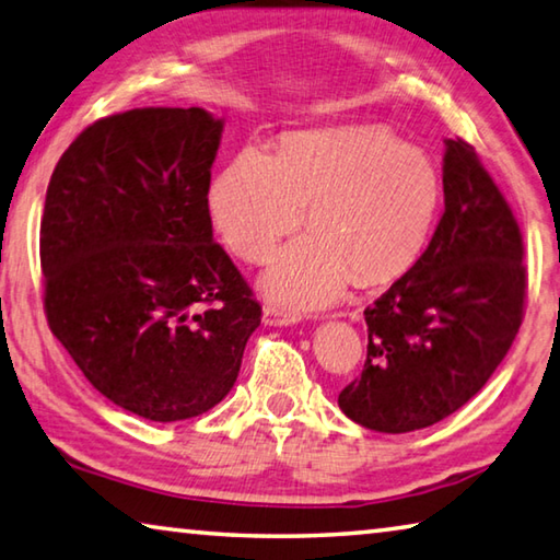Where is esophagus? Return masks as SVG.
Segmentation results:
<instances>
[{"mask_svg": "<svg viewBox=\"0 0 560 560\" xmlns=\"http://www.w3.org/2000/svg\"><path fill=\"white\" fill-rule=\"evenodd\" d=\"M261 318H264V324H267V326H291V324H296V320H299L296 314H291V311H283L281 306H277V303H267V306H264Z\"/></svg>", "mask_w": 560, "mask_h": 560, "instance_id": "obj_1", "label": "esophagus"}]
</instances>
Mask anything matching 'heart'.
I'll return each instance as SVG.
<instances>
[{
    "instance_id": "1",
    "label": "heart",
    "mask_w": 560,
    "mask_h": 560,
    "mask_svg": "<svg viewBox=\"0 0 560 560\" xmlns=\"http://www.w3.org/2000/svg\"><path fill=\"white\" fill-rule=\"evenodd\" d=\"M442 177L424 150L377 128L283 138L279 155L246 145L210 187V217L224 244L267 261L306 220L314 234L283 249L264 277L273 301L318 308L353 277L373 287L400 277L430 240Z\"/></svg>"
}]
</instances>
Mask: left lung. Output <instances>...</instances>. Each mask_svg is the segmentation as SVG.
<instances>
[{"label": "left lung", "mask_w": 560, "mask_h": 560, "mask_svg": "<svg viewBox=\"0 0 560 560\" xmlns=\"http://www.w3.org/2000/svg\"><path fill=\"white\" fill-rule=\"evenodd\" d=\"M444 212L428 249L365 308L368 358L338 405L368 430L430 428L467 405L524 320V240L469 143L444 140Z\"/></svg>", "instance_id": "obj_1"}]
</instances>
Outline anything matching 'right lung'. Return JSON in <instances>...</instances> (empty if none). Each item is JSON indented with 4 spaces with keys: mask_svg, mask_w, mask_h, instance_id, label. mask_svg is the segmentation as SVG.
<instances>
[{
    "mask_svg": "<svg viewBox=\"0 0 560 560\" xmlns=\"http://www.w3.org/2000/svg\"><path fill=\"white\" fill-rule=\"evenodd\" d=\"M222 128L205 108L116 113L73 140L46 189L51 334L101 395L153 422L222 402L261 324L249 283L212 240Z\"/></svg>",
    "mask_w": 560,
    "mask_h": 560,
    "instance_id": "1",
    "label": "right lung"
}]
</instances>
